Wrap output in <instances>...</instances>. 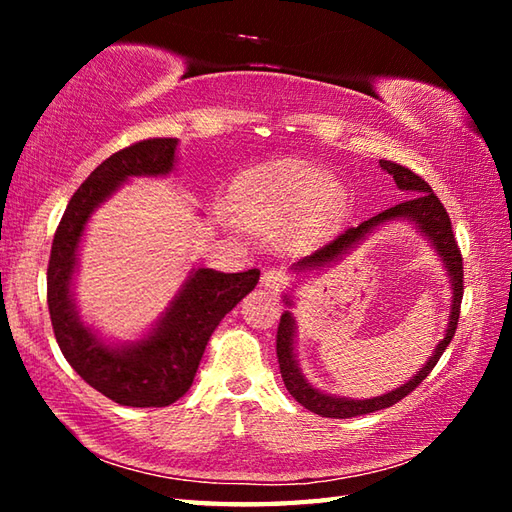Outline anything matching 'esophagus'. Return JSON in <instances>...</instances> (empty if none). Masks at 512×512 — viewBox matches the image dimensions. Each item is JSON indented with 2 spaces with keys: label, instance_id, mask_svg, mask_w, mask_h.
<instances>
[{
  "label": "esophagus",
  "instance_id": "esophagus-1",
  "mask_svg": "<svg viewBox=\"0 0 512 512\" xmlns=\"http://www.w3.org/2000/svg\"><path fill=\"white\" fill-rule=\"evenodd\" d=\"M286 284H288V277H286V273L281 268H270V270H266V273L262 275V286L266 290L279 292Z\"/></svg>",
  "mask_w": 512,
  "mask_h": 512
}]
</instances>
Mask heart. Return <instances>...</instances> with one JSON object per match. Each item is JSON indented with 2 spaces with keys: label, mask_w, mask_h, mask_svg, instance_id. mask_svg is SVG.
<instances>
[{
  "label": "heart",
  "mask_w": 512,
  "mask_h": 512,
  "mask_svg": "<svg viewBox=\"0 0 512 512\" xmlns=\"http://www.w3.org/2000/svg\"><path fill=\"white\" fill-rule=\"evenodd\" d=\"M341 209V189L323 169L303 162L250 169L235 184V211L248 226L275 228L297 217L319 224L332 220Z\"/></svg>",
  "instance_id": "obj_1"
}]
</instances>
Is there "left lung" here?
<instances>
[{
  "mask_svg": "<svg viewBox=\"0 0 512 512\" xmlns=\"http://www.w3.org/2000/svg\"><path fill=\"white\" fill-rule=\"evenodd\" d=\"M380 167H383L389 176H394L398 189L409 193V198L405 202L391 206V209H385L383 213L369 217V220L361 222L358 226L347 228V231H343L339 237H334L330 244H325L319 250H314L312 255L299 259V262L292 266V270L299 275V273H308V270L328 266L336 262L339 257H343L347 250L354 248L361 239H365L376 226L385 222H394V220H409L418 226V231L424 237H429V242L438 250V255L444 262V268H447V273L451 277L453 301H451V314H449V328H447V334H444V339L438 343L433 356L424 363V367L416 376L407 380L405 385L376 398L352 400V398L323 394V391L314 389L308 380L303 378L301 369L295 361V319H292L290 310H286L281 314V321L277 328V358H279L281 378H284V385L290 391V396L295 398L301 407L319 413L323 418H354V416H365V413H374V411L396 405L398 400L411 394V391L431 374V369L438 365L440 356L451 343L455 328H458L460 306H462V295H464V273H462V253L458 248V242H455L451 217L447 209L442 206L438 195L431 191L429 184L420 176H416L411 169L391 160H380ZM286 303L292 306V301L288 297H286Z\"/></svg>",
  "mask_w": 512,
  "mask_h": 512,
  "instance_id": "8db88e82",
  "label": "left lung"
}]
</instances>
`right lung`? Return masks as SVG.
<instances>
[{
	"instance_id": "obj_1",
	"label": "right lung",
	"mask_w": 512,
	"mask_h": 512,
	"mask_svg": "<svg viewBox=\"0 0 512 512\" xmlns=\"http://www.w3.org/2000/svg\"><path fill=\"white\" fill-rule=\"evenodd\" d=\"M176 138H149L116 151L96 167L65 209L48 262V310L65 361L85 383L125 407H167L187 394L217 325L257 286L259 270H193L145 339L107 345L85 328L72 301L76 250L92 211L134 176H167Z\"/></svg>"
}]
</instances>
